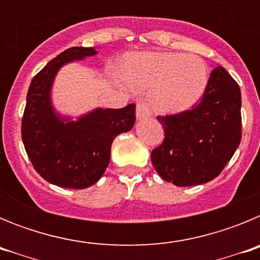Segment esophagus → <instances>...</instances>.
Segmentation results:
<instances>
[{"mask_svg":"<svg viewBox=\"0 0 260 260\" xmlns=\"http://www.w3.org/2000/svg\"><path fill=\"white\" fill-rule=\"evenodd\" d=\"M151 116V110L150 107L147 103H138L137 104V118L138 119H143V118H148Z\"/></svg>","mask_w":260,"mask_h":260,"instance_id":"obj_1","label":"esophagus"}]
</instances>
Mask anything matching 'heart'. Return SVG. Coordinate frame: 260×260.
Wrapping results in <instances>:
<instances>
[{
    "label": "heart",
    "mask_w": 260,
    "mask_h": 260,
    "mask_svg": "<svg viewBox=\"0 0 260 260\" xmlns=\"http://www.w3.org/2000/svg\"><path fill=\"white\" fill-rule=\"evenodd\" d=\"M125 80L137 89L152 88V103L165 113H180L201 100L208 66L201 56L172 52L134 53L122 65Z\"/></svg>",
    "instance_id": "1"
}]
</instances>
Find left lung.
I'll list each match as a JSON object with an SVG mask.
<instances>
[{
    "mask_svg": "<svg viewBox=\"0 0 260 260\" xmlns=\"http://www.w3.org/2000/svg\"><path fill=\"white\" fill-rule=\"evenodd\" d=\"M157 119L165 138L151 152V161L160 177L176 186L208 182L221 173L240 146V86L217 66L211 71L199 104Z\"/></svg>",
    "mask_w": 260,
    "mask_h": 260,
    "instance_id": "left-lung-1",
    "label": "left lung"
}]
</instances>
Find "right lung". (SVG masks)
<instances>
[{
  "instance_id": "right-lung-1",
  "label": "right lung",
  "mask_w": 260,
  "mask_h": 260,
  "mask_svg": "<svg viewBox=\"0 0 260 260\" xmlns=\"http://www.w3.org/2000/svg\"><path fill=\"white\" fill-rule=\"evenodd\" d=\"M96 54L93 48L73 47L50 59L34 77L22 118V141L35 171L66 189H86L98 182L110 160V146L132 130L135 105L96 109L78 121L59 118L50 104V87L62 65Z\"/></svg>"
}]
</instances>
